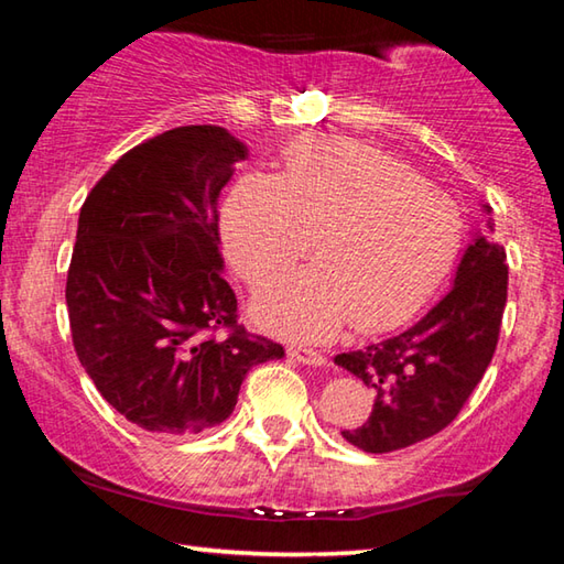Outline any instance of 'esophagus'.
<instances>
[{
    "mask_svg": "<svg viewBox=\"0 0 564 564\" xmlns=\"http://www.w3.org/2000/svg\"><path fill=\"white\" fill-rule=\"evenodd\" d=\"M289 356H291L293 360L303 362V366H313V368L326 366V356H323V352L313 350V348H305V346H291V348H289Z\"/></svg>",
    "mask_w": 564,
    "mask_h": 564,
    "instance_id": "34e87169",
    "label": "esophagus"
}]
</instances>
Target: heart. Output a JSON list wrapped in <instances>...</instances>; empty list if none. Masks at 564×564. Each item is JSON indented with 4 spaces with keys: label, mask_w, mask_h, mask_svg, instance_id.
<instances>
[{
    "label": "heart",
    "mask_w": 564,
    "mask_h": 564,
    "mask_svg": "<svg viewBox=\"0 0 564 564\" xmlns=\"http://www.w3.org/2000/svg\"><path fill=\"white\" fill-rule=\"evenodd\" d=\"M318 263L256 295L253 318L285 338L323 340L350 321L358 333L395 328L423 308L451 271L463 218L413 169L352 139H305L283 174L248 171L224 204L228 259L269 285L308 251Z\"/></svg>",
    "instance_id": "obj_1"
}]
</instances>
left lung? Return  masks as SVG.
<instances>
[{"mask_svg":"<svg viewBox=\"0 0 564 564\" xmlns=\"http://www.w3.org/2000/svg\"><path fill=\"white\" fill-rule=\"evenodd\" d=\"M480 208L492 231V208ZM505 301V248L475 228L451 291L425 316L395 336L333 358L373 393L368 423L343 437L366 453H390L451 425L490 366Z\"/></svg>","mask_w":564,"mask_h":564,"instance_id":"1","label":"left lung"}]
</instances>
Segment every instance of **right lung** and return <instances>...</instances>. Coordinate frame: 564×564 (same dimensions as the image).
<instances>
[{"label":"right lung","instance_id":"add662e5","mask_svg":"<svg viewBox=\"0 0 564 564\" xmlns=\"http://www.w3.org/2000/svg\"><path fill=\"white\" fill-rule=\"evenodd\" d=\"M248 147L221 127L159 133L113 164L79 212L66 311L79 362L141 431L196 435L234 413L248 370L283 346L236 326L218 194ZM231 327L212 339L207 333Z\"/></svg>","mask_w":564,"mask_h":564}]
</instances>
